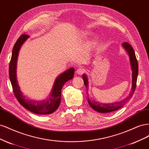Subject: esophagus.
Segmentation results:
<instances>
[{
	"label": "esophagus",
	"mask_w": 149,
	"mask_h": 149,
	"mask_svg": "<svg viewBox=\"0 0 149 149\" xmlns=\"http://www.w3.org/2000/svg\"><path fill=\"white\" fill-rule=\"evenodd\" d=\"M84 70L83 68H78L77 70H76V73L78 74H81L84 73Z\"/></svg>",
	"instance_id": "obj_1"
}]
</instances>
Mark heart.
I'll return each mask as SVG.
<instances>
[{
  "instance_id": "b5f03b06",
  "label": "heart",
  "mask_w": 149,
  "mask_h": 149,
  "mask_svg": "<svg viewBox=\"0 0 149 149\" xmlns=\"http://www.w3.org/2000/svg\"><path fill=\"white\" fill-rule=\"evenodd\" d=\"M84 35H87V33H84Z\"/></svg>"
}]
</instances>
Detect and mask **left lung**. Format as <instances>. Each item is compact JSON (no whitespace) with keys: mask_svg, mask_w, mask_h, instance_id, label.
<instances>
[{"mask_svg":"<svg viewBox=\"0 0 149 149\" xmlns=\"http://www.w3.org/2000/svg\"><path fill=\"white\" fill-rule=\"evenodd\" d=\"M122 46L124 49L127 53V55L129 56V60L130 66L132 70V88L130 90V93L124 100L108 104H104L100 102H97L94 100H92L91 98H90L88 94V87H89V81L88 76L86 74H83L82 78L84 81V84L86 88V91L88 94V102L89 105L91 106L94 110L101 113H109V112H113L118 110L120 108L123 107L125 104L127 102L130 98L132 97L133 94L135 91L136 87V83L138 76V63L136 59V54H135L134 49L130 44L127 42H124L122 44Z\"/></svg>","mask_w":149,"mask_h":149,"instance_id":"obj_1","label":"left lung"}]
</instances>
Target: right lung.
Wrapping results in <instances>:
<instances>
[{
  "label": "right lung",
  "mask_w": 149,
  "mask_h": 149,
  "mask_svg": "<svg viewBox=\"0 0 149 149\" xmlns=\"http://www.w3.org/2000/svg\"><path fill=\"white\" fill-rule=\"evenodd\" d=\"M29 38V35L25 34L21 35L17 40L13 48L9 65V78L12 86L13 93L20 104L30 112L40 115L52 114L59 107L61 102V89L66 81L73 79L74 74V69L73 68H71L58 76L53 84L49 96L46 100L43 101H35L26 98L22 92L19 83H18L17 66L18 56H19L20 48Z\"/></svg>",
  "instance_id": "1"
}]
</instances>
